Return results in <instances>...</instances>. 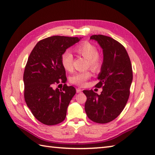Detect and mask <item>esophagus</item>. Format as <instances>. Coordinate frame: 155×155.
I'll list each match as a JSON object with an SVG mask.
<instances>
[{"label":"esophagus","mask_w":155,"mask_h":155,"mask_svg":"<svg viewBox=\"0 0 155 155\" xmlns=\"http://www.w3.org/2000/svg\"><path fill=\"white\" fill-rule=\"evenodd\" d=\"M81 89H80V88H77L76 89V92L77 93H80V92H81Z\"/></svg>","instance_id":"obj_1"}]
</instances>
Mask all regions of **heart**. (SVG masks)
I'll return each instance as SVG.
<instances>
[{
  "label": "heart",
  "instance_id": "b5f03b06",
  "mask_svg": "<svg viewBox=\"0 0 155 155\" xmlns=\"http://www.w3.org/2000/svg\"><path fill=\"white\" fill-rule=\"evenodd\" d=\"M74 51L87 60V67L90 68L95 72L99 71L103 66V58L97 51V48L91 42L85 41L75 47ZM74 58L71 52L66 51L61 55V64L65 70L71 71L73 70ZM92 76L91 71H86L78 72L70 78V81L71 84L83 87L85 85L86 81Z\"/></svg>",
  "mask_w": 155,
  "mask_h": 155
}]
</instances>
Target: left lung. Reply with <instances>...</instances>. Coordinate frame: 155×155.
<instances>
[{
  "mask_svg": "<svg viewBox=\"0 0 155 155\" xmlns=\"http://www.w3.org/2000/svg\"><path fill=\"white\" fill-rule=\"evenodd\" d=\"M90 39L97 41L104 52V62L95 87L103 88L100 95L84 90L87 100L85 111L89 119L97 123L112 121L121 114L130 95L133 80L131 62L121 43L111 37L98 34Z\"/></svg>",
  "mask_w": 155,
  "mask_h": 155,
  "instance_id": "obj_1",
  "label": "left lung"
}]
</instances>
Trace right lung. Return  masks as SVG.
I'll use <instances>...</instances> for the list:
<instances>
[{"instance_id":"add662e5","label":"right lung","mask_w":155,"mask_h":155,"mask_svg":"<svg viewBox=\"0 0 155 155\" xmlns=\"http://www.w3.org/2000/svg\"><path fill=\"white\" fill-rule=\"evenodd\" d=\"M81 38L53 36L40 40L31 51L24 72V96L35 118L46 125L62 122L67 108L75 94L73 86L63 85L53 89L54 84L66 78L61 55Z\"/></svg>"}]
</instances>
